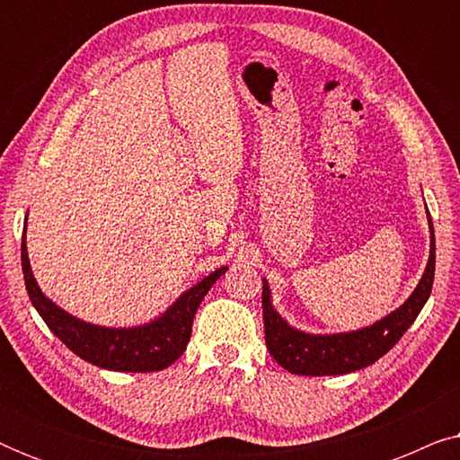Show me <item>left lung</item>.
I'll list each match as a JSON object with an SVG mask.
<instances>
[{
  "instance_id": "obj_1",
  "label": "left lung",
  "mask_w": 460,
  "mask_h": 460,
  "mask_svg": "<svg viewBox=\"0 0 460 460\" xmlns=\"http://www.w3.org/2000/svg\"><path fill=\"white\" fill-rule=\"evenodd\" d=\"M429 222V260L419 285L404 304L389 312L376 323L362 326V329L348 332H305L295 329L276 312L272 304V291L268 280L263 279V329H266V345L270 356L293 375L324 376L345 375L370 367L385 356L400 337L414 323L419 312L423 310L431 295L433 272H436V236H433V222L427 211Z\"/></svg>"
}]
</instances>
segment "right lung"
Instances as JSON below:
<instances>
[{
	"instance_id": "1",
	"label": "right lung",
	"mask_w": 460,
	"mask_h": 460,
	"mask_svg": "<svg viewBox=\"0 0 460 460\" xmlns=\"http://www.w3.org/2000/svg\"><path fill=\"white\" fill-rule=\"evenodd\" d=\"M21 261L31 304L40 312L49 331L85 362L106 370H117V373H155V370L172 367L184 354L190 341L192 320L200 301L205 299L219 276L228 270V266L213 270L209 276L181 293L165 312L150 323L137 326H102L73 316L46 297L31 270L27 222L22 228Z\"/></svg>"
}]
</instances>
